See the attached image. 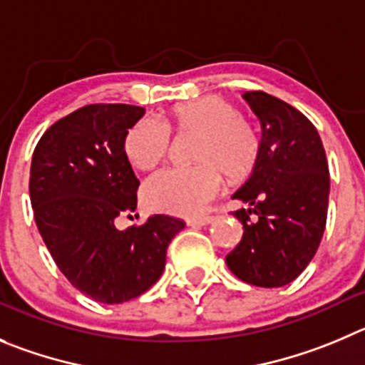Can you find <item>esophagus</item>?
Wrapping results in <instances>:
<instances>
[{"label": "esophagus", "mask_w": 365, "mask_h": 365, "mask_svg": "<svg viewBox=\"0 0 365 365\" xmlns=\"http://www.w3.org/2000/svg\"><path fill=\"white\" fill-rule=\"evenodd\" d=\"M212 220H214L212 216H205V217H189V220H187V225H189V227H203V225L212 223Z\"/></svg>", "instance_id": "obj_1"}]
</instances>
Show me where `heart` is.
I'll return each mask as SVG.
<instances>
[{"instance_id":"1","label":"heart","mask_w":365,"mask_h":365,"mask_svg":"<svg viewBox=\"0 0 365 365\" xmlns=\"http://www.w3.org/2000/svg\"><path fill=\"white\" fill-rule=\"evenodd\" d=\"M169 124L180 133H196L192 167H167L145 182L149 209L176 216H200L220 192L221 175L241 180L259 158V136L237 108L220 97L178 104ZM171 131L158 118H142L125 135L124 149L133 167L148 171L165 158Z\"/></svg>"}]
</instances>
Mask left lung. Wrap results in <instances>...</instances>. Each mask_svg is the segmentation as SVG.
I'll use <instances>...</instances> for the list:
<instances>
[{
  "label": "left lung",
  "mask_w": 365,
  "mask_h": 365,
  "mask_svg": "<svg viewBox=\"0 0 365 365\" xmlns=\"http://www.w3.org/2000/svg\"><path fill=\"white\" fill-rule=\"evenodd\" d=\"M263 128L259 158L232 198L247 203L234 216L243 237L227 255L236 277L279 288L301 275L321 245L328 217L329 171L315 125L288 102L247 91Z\"/></svg>",
  "instance_id": "obj_1"
}]
</instances>
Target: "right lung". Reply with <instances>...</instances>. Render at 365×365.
<instances>
[{"mask_svg":"<svg viewBox=\"0 0 365 365\" xmlns=\"http://www.w3.org/2000/svg\"><path fill=\"white\" fill-rule=\"evenodd\" d=\"M140 106L90 104L50 125L34 149L30 202L37 230L64 277L93 301L120 304L148 292L165 268L183 220L155 214L118 230L135 212L136 180L125 155Z\"/></svg>","mask_w":365,"mask_h":365,"instance_id":"1","label":"right lung"}]
</instances>
